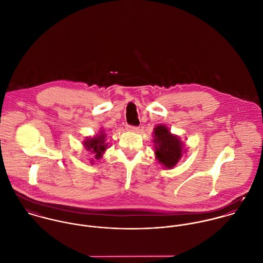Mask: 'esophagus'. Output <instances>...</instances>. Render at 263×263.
<instances>
[{
  "mask_svg": "<svg viewBox=\"0 0 263 263\" xmlns=\"http://www.w3.org/2000/svg\"><path fill=\"white\" fill-rule=\"evenodd\" d=\"M128 130L131 132H137L139 130V128L135 127V126H128Z\"/></svg>",
  "mask_w": 263,
  "mask_h": 263,
  "instance_id": "1",
  "label": "esophagus"
}]
</instances>
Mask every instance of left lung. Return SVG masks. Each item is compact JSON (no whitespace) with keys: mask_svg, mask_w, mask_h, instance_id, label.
I'll return each instance as SVG.
<instances>
[{"mask_svg":"<svg viewBox=\"0 0 263 263\" xmlns=\"http://www.w3.org/2000/svg\"><path fill=\"white\" fill-rule=\"evenodd\" d=\"M155 154L159 163L166 168L174 167L183 156L184 144L164 125H158L154 131Z\"/></svg>","mask_w":263,"mask_h":263,"instance_id":"left-lung-1","label":"left lung"}]
</instances>
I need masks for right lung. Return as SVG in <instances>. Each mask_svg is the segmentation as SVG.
Listing matches in <instances>:
<instances>
[{
	"mask_svg": "<svg viewBox=\"0 0 263 263\" xmlns=\"http://www.w3.org/2000/svg\"><path fill=\"white\" fill-rule=\"evenodd\" d=\"M105 132L104 130H102L100 134L91 138H86L83 142V145L88 152H90L95 156L96 159H100L103 157V154L105 153L107 146V143H105Z\"/></svg>",
	"mask_w": 263,
	"mask_h": 263,
	"instance_id": "obj_1",
	"label": "right lung"
}]
</instances>
